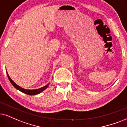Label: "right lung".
I'll return each instance as SVG.
<instances>
[{
  "mask_svg": "<svg viewBox=\"0 0 127 127\" xmlns=\"http://www.w3.org/2000/svg\"><path fill=\"white\" fill-rule=\"evenodd\" d=\"M7 77L8 78H9V80H10V83H12L13 86L14 87L16 88V89L19 90V91H22V93H25V94H28V95H36V94H39V93H40L42 92L43 91H44L45 89H47V87L49 86V84L47 85H46V86H45L43 87H41L40 89H36V90H26V89H24L23 88L20 87H19V86H17V85L14 82L13 80L11 79L10 78V77L9 76V75H8V74L7 73Z\"/></svg>",
  "mask_w": 127,
  "mask_h": 127,
  "instance_id": "obj_1",
  "label": "right lung"
}]
</instances>
